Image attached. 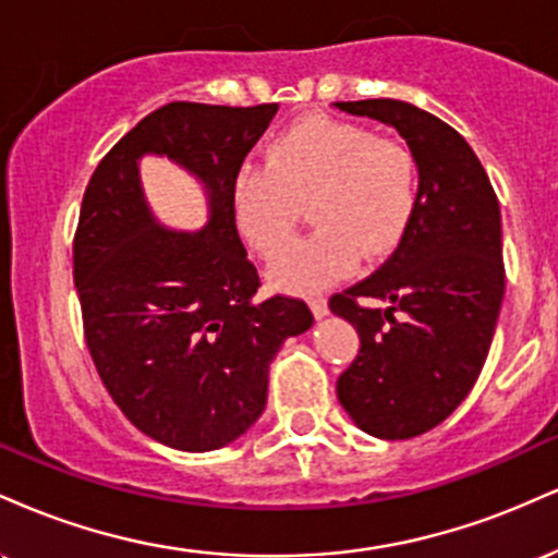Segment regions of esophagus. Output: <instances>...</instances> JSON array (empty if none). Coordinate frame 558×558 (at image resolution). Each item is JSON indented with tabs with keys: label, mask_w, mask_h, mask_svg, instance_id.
Returning a JSON list of instances; mask_svg holds the SVG:
<instances>
[{
	"label": "esophagus",
	"mask_w": 558,
	"mask_h": 558,
	"mask_svg": "<svg viewBox=\"0 0 558 558\" xmlns=\"http://www.w3.org/2000/svg\"><path fill=\"white\" fill-rule=\"evenodd\" d=\"M310 310L317 319H323L325 315H328V301H325L323 296H310Z\"/></svg>",
	"instance_id": "esophagus-1"
}]
</instances>
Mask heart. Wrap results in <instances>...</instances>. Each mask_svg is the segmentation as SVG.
<instances>
[{
    "mask_svg": "<svg viewBox=\"0 0 558 558\" xmlns=\"http://www.w3.org/2000/svg\"><path fill=\"white\" fill-rule=\"evenodd\" d=\"M301 207L317 230L275 262L270 280L315 293L364 262L399 248L417 207V162L393 138L328 114H310L272 136L265 168H243L233 183V217L243 241L275 259L296 235Z\"/></svg>",
    "mask_w": 558,
    "mask_h": 558,
    "instance_id": "heart-1",
    "label": "heart"
}]
</instances>
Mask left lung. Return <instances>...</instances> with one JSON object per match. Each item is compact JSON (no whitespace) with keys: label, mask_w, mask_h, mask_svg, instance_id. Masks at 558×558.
<instances>
[{"label":"left lung","mask_w":558,"mask_h":558,"mask_svg":"<svg viewBox=\"0 0 558 558\" xmlns=\"http://www.w3.org/2000/svg\"><path fill=\"white\" fill-rule=\"evenodd\" d=\"M399 131L420 170L407 235L380 270L330 299L360 332L338 401L364 433L407 440L466 399L488 356L504 301L501 209L470 144L435 114L399 99L336 101ZM360 298L388 300L386 311Z\"/></svg>","instance_id":"8db88e82"}]
</instances>
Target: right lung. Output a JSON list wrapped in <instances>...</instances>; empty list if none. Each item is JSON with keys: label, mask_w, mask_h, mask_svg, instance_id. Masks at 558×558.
Wrapping results in <instances>:
<instances>
[{"label": "right lung", "mask_w": 558, "mask_h": 558, "mask_svg": "<svg viewBox=\"0 0 558 558\" xmlns=\"http://www.w3.org/2000/svg\"><path fill=\"white\" fill-rule=\"evenodd\" d=\"M278 105L170 101L96 165L73 241L83 332L105 388L141 433L181 451H215L267 403L286 338L315 317L301 299H259L233 217V183ZM144 154L168 156L208 191L210 220L168 231L140 189Z\"/></svg>", "instance_id": "obj_1"}]
</instances>
